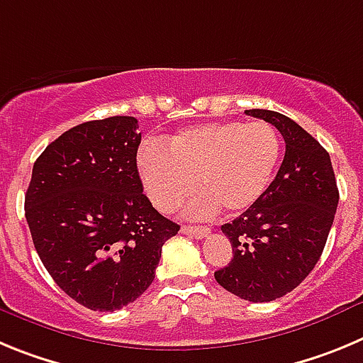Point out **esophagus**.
I'll return each instance as SVG.
<instances>
[{
    "instance_id": "1",
    "label": "esophagus",
    "mask_w": 363,
    "mask_h": 363,
    "mask_svg": "<svg viewBox=\"0 0 363 363\" xmlns=\"http://www.w3.org/2000/svg\"><path fill=\"white\" fill-rule=\"evenodd\" d=\"M181 231L184 235H191L195 238H204L210 235V228H204V226H182Z\"/></svg>"
}]
</instances>
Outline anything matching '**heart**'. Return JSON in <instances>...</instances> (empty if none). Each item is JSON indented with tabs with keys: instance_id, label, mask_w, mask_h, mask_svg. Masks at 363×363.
<instances>
[{
	"instance_id": "1",
	"label": "heart",
	"mask_w": 363,
	"mask_h": 363,
	"mask_svg": "<svg viewBox=\"0 0 363 363\" xmlns=\"http://www.w3.org/2000/svg\"><path fill=\"white\" fill-rule=\"evenodd\" d=\"M280 157V137L269 123L215 121L181 130L168 148L145 145L137 157L143 186L162 213L174 211L191 191L189 217H210L224 206L247 210L262 197Z\"/></svg>"
}]
</instances>
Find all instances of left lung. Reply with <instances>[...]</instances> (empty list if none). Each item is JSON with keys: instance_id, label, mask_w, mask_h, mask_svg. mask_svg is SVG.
I'll return each mask as SVG.
<instances>
[{"instance_id": "left-lung-1", "label": "left lung", "mask_w": 363, "mask_h": 363, "mask_svg": "<svg viewBox=\"0 0 363 363\" xmlns=\"http://www.w3.org/2000/svg\"><path fill=\"white\" fill-rule=\"evenodd\" d=\"M271 123L286 153L262 197L220 228L233 259L215 271L224 289L250 302H271L293 291L318 262L338 206L331 157L289 117L273 110H246Z\"/></svg>"}]
</instances>
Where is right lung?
Listing matches in <instances>:
<instances>
[{
  "label": "right lung",
  "instance_id": "obj_1",
  "mask_svg": "<svg viewBox=\"0 0 363 363\" xmlns=\"http://www.w3.org/2000/svg\"><path fill=\"white\" fill-rule=\"evenodd\" d=\"M135 117L88 121L60 135L32 168L25 217L39 259L70 298L116 311L155 279L179 224L143 194Z\"/></svg>",
  "mask_w": 363,
  "mask_h": 363
}]
</instances>
